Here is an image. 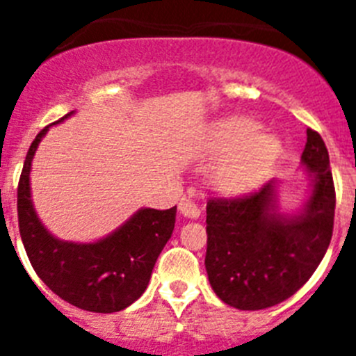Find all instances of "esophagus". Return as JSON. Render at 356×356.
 I'll list each match as a JSON object with an SVG mask.
<instances>
[{
  "mask_svg": "<svg viewBox=\"0 0 356 356\" xmlns=\"http://www.w3.org/2000/svg\"><path fill=\"white\" fill-rule=\"evenodd\" d=\"M178 209H180L181 216L185 217H191V219H197V217H200V207L194 203V200H191V197L187 196L181 197Z\"/></svg>",
  "mask_w": 356,
  "mask_h": 356,
  "instance_id": "obj_1",
  "label": "esophagus"
}]
</instances>
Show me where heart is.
<instances>
[{
  "mask_svg": "<svg viewBox=\"0 0 356 356\" xmlns=\"http://www.w3.org/2000/svg\"><path fill=\"white\" fill-rule=\"evenodd\" d=\"M212 147L222 155L212 169V178L226 193H241L262 184L280 156V140L257 130L251 119L229 118L212 131Z\"/></svg>",
  "mask_w": 356,
  "mask_h": 356,
  "instance_id": "obj_1",
  "label": "heart"
}]
</instances>
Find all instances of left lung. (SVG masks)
Listing matches in <instances>:
<instances>
[{"label": "left lung", "instance_id": "obj_1", "mask_svg": "<svg viewBox=\"0 0 356 356\" xmlns=\"http://www.w3.org/2000/svg\"><path fill=\"white\" fill-rule=\"evenodd\" d=\"M301 162L312 176V194L300 216L276 210L275 181L207 203V275L229 307L262 310L282 303L307 284L328 250L335 187L325 140L310 128Z\"/></svg>", "mask_w": 356, "mask_h": 356}]
</instances>
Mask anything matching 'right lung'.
<instances>
[{
    "label": "right lung",
    "mask_w": 356,
    "mask_h": 356,
    "mask_svg": "<svg viewBox=\"0 0 356 356\" xmlns=\"http://www.w3.org/2000/svg\"><path fill=\"white\" fill-rule=\"evenodd\" d=\"M48 128L31 143L17 185L19 234L28 259L37 276L67 303L87 312H119L146 291L160 251L175 229L176 207L139 210L114 234L90 244L55 238L39 221L30 200L31 159Z\"/></svg>",
    "instance_id": "add662e5"
}]
</instances>
